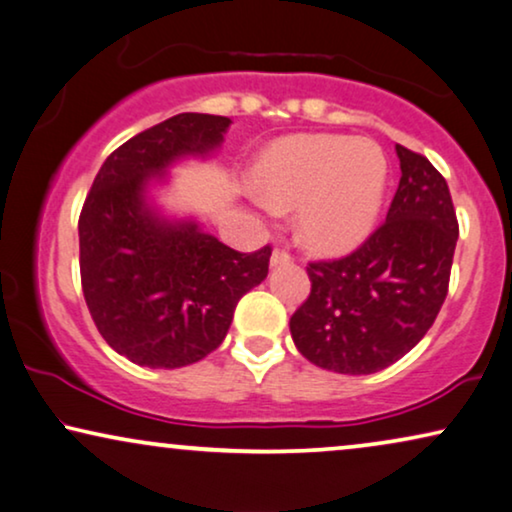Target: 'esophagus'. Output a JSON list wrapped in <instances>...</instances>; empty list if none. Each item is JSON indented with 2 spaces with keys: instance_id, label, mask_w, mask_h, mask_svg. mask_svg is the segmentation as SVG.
Masks as SVG:
<instances>
[{
  "instance_id": "1",
  "label": "esophagus",
  "mask_w": 512,
  "mask_h": 512,
  "mask_svg": "<svg viewBox=\"0 0 512 512\" xmlns=\"http://www.w3.org/2000/svg\"><path fill=\"white\" fill-rule=\"evenodd\" d=\"M292 255L285 248H274L271 252V267H278V264H290Z\"/></svg>"
}]
</instances>
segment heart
I'll use <instances>...</instances> for the list:
<instances>
[{"instance_id":"heart-1","label":"heart","mask_w":512,"mask_h":512,"mask_svg":"<svg viewBox=\"0 0 512 512\" xmlns=\"http://www.w3.org/2000/svg\"><path fill=\"white\" fill-rule=\"evenodd\" d=\"M267 213L299 208L302 241L318 252H344L370 234L381 213L388 161L377 142L351 135H290L257 163Z\"/></svg>"}]
</instances>
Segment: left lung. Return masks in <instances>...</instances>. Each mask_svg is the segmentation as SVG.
Returning a JSON list of instances; mask_svg holds the SVG:
<instances>
[{
	"label": "left lung",
	"instance_id": "left-lung-1",
	"mask_svg": "<svg viewBox=\"0 0 512 512\" xmlns=\"http://www.w3.org/2000/svg\"><path fill=\"white\" fill-rule=\"evenodd\" d=\"M386 222L339 260L309 262L311 292L292 313L295 346L313 365L372 374L400 360L438 318L449 290L459 222L431 161L403 145Z\"/></svg>",
	"mask_w": 512,
	"mask_h": 512
}]
</instances>
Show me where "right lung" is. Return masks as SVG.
Segmentation results:
<instances>
[{
    "label": "right lung",
    "mask_w": 512,
    "mask_h": 512,
    "mask_svg": "<svg viewBox=\"0 0 512 512\" xmlns=\"http://www.w3.org/2000/svg\"><path fill=\"white\" fill-rule=\"evenodd\" d=\"M227 117L185 112L107 156L79 215L81 290L102 339L142 367H185L227 337L245 292L269 274L271 245L238 252L194 222H161L145 206L152 177L222 142Z\"/></svg>",
    "instance_id": "right-lung-1"
}]
</instances>
